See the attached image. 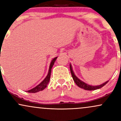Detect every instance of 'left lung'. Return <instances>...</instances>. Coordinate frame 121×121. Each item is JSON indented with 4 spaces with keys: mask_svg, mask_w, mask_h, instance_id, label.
Instances as JSON below:
<instances>
[{
    "mask_svg": "<svg viewBox=\"0 0 121 121\" xmlns=\"http://www.w3.org/2000/svg\"><path fill=\"white\" fill-rule=\"evenodd\" d=\"M70 72H71V74L72 77H73V80L75 82L76 85L78 86V87H81L82 89H84L85 90H86V91H94V90L96 89H98L101 88V87H103L104 85H105L108 82V81L105 82H104V84L100 85H98V86H92V85H89L87 84H86L84 82H83L81 80H80L77 76H76V75L74 74V72L73 71V69H72V65L71 64H70Z\"/></svg>",
    "mask_w": 121,
    "mask_h": 121,
    "instance_id": "obj_1",
    "label": "left lung"
}]
</instances>
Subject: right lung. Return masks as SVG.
<instances>
[{"instance_id": "obj_1", "label": "right lung", "mask_w": 121, "mask_h": 121, "mask_svg": "<svg viewBox=\"0 0 121 121\" xmlns=\"http://www.w3.org/2000/svg\"><path fill=\"white\" fill-rule=\"evenodd\" d=\"M57 57L54 58V59H53L52 61H51V64H50L49 70H48V74H47V76H46V77L45 78V79H44V80H43V81L41 82L40 84H39L38 85H37L35 87H34V88L28 91L27 92L34 93H37V92H38V91H43V90H44V89H45V87L47 86V85H48V83H49L50 78H51V69H52V66H53L55 62L56 61V60L57 59Z\"/></svg>"}]
</instances>
